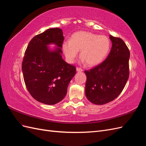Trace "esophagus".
Listing matches in <instances>:
<instances>
[{
    "label": "esophagus",
    "instance_id": "34e87169",
    "mask_svg": "<svg viewBox=\"0 0 146 146\" xmlns=\"http://www.w3.org/2000/svg\"><path fill=\"white\" fill-rule=\"evenodd\" d=\"M76 70H77V72H82L83 71V69L80 68H76Z\"/></svg>",
    "mask_w": 146,
    "mask_h": 146
}]
</instances>
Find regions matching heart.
Wrapping results in <instances>:
<instances>
[{
	"mask_svg": "<svg viewBox=\"0 0 146 146\" xmlns=\"http://www.w3.org/2000/svg\"><path fill=\"white\" fill-rule=\"evenodd\" d=\"M63 50L68 62L72 63L80 51L83 63L88 66H95L102 62L107 56L110 41L108 37L86 31L73 34L70 41L63 43Z\"/></svg>",
	"mask_w": 146,
	"mask_h": 146,
	"instance_id": "obj_1",
	"label": "heart"
}]
</instances>
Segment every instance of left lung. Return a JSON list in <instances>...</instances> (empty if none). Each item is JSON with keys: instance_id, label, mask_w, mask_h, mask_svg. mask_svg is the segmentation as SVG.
<instances>
[{"instance_id": "8db88e82", "label": "left lung", "mask_w": 146, "mask_h": 146, "mask_svg": "<svg viewBox=\"0 0 146 146\" xmlns=\"http://www.w3.org/2000/svg\"><path fill=\"white\" fill-rule=\"evenodd\" d=\"M112 47L107 59L96 67L85 70V95L96 105L115 99L124 88L129 77L130 51L122 39L110 35Z\"/></svg>"}]
</instances>
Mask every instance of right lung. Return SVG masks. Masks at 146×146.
<instances>
[{
	"label": "right lung",
	"instance_id": "obj_1",
	"mask_svg": "<svg viewBox=\"0 0 146 146\" xmlns=\"http://www.w3.org/2000/svg\"><path fill=\"white\" fill-rule=\"evenodd\" d=\"M63 31L52 28L33 37L25 50L22 64L24 80L29 92L39 102L54 105L67 93L76 68L63 59ZM56 47L51 49L49 45Z\"/></svg>",
	"mask_w": 146,
	"mask_h": 146
}]
</instances>
